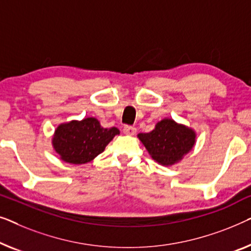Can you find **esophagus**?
Masks as SVG:
<instances>
[{
    "label": "esophagus",
    "mask_w": 251,
    "mask_h": 251,
    "mask_svg": "<svg viewBox=\"0 0 251 251\" xmlns=\"http://www.w3.org/2000/svg\"><path fill=\"white\" fill-rule=\"evenodd\" d=\"M124 133L126 134V135L132 136L136 133V128H135V127H133V126H125L124 127Z\"/></svg>",
    "instance_id": "1"
}]
</instances>
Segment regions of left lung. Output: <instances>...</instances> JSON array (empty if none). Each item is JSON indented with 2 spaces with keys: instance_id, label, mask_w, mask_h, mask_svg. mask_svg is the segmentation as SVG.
I'll use <instances>...</instances> for the list:
<instances>
[{
  "instance_id": "obj_1",
  "label": "left lung",
  "mask_w": 251,
  "mask_h": 251,
  "mask_svg": "<svg viewBox=\"0 0 251 251\" xmlns=\"http://www.w3.org/2000/svg\"><path fill=\"white\" fill-rule=\"evenodd\" d=\"M139 140L152 159L161 166H173L181 161L197 142V133L191 127L164 118L149 133H140Z\"/></svg>"
}]
</instances>
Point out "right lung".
Returning a JSON list of instances; mask_svg holds the SVG:
<instances>
[{
	"mask_svg": "<svg viewBox=\"0 0 251 251\" xmlns=\"http://www.w3.org/2000/svg\"><path fill=\"white\" fill-rule=\"evenodd\" d=\"M118 134L116 127L103 128L97 118L87 117L60 124L52 136V147L62 161L82 165L103 152Z\"/></svg>",
	"mask_w": 251,
	"mask_h": 251,
	"instance_id": "right-lung-1",
	"label": "right lung"
}]
</instances>
